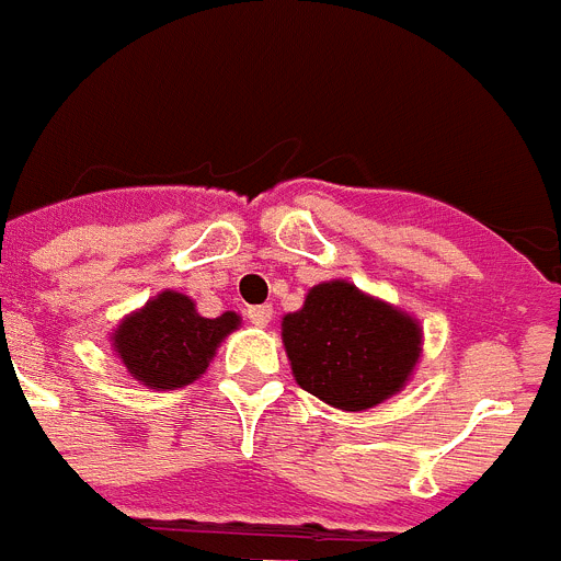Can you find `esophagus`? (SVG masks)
I'll return each instance as SVG.
<instances>
[{
  "label": "esophagus",
  "mask_w": 561,
  "mask_h": 561,
  "mask_svg": "<svg viewBox=\"0 0 561 561\" xmlns=\"http://www.w3.org/2000/svg\"><path fill=\"white\" fill-rule=\"evenodd\" d=\"M247 318L254 323V327H266L272 321V307L270 304H261V307H249Z\"/></svg>",
  "instance_id": "esophagus-1"
}]
</instances>
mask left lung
Here are the masks:
<instances>
[{"label":"left lung","mask_w":561,"mask_h":561,"mask_svg":"<svg viewBox=\"0 0 561 561\" xmlns=\"http://www.w3.org/2000/svg\"><path fill=\"white\" fill-rule=\"evenodd\" d=\"M291 375L337 410H369L396 396L421 353L410 314L375 300L346 280L309 289L300 312L284 318Z\"/></svg>","instance_id":"left-lung-1"}]
</instances>
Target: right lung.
Listing matches in <instances>:
<instances>
[{"instance_id": "add662e5", "label": "right lung", "mask_w": 561, "mask_h": 561, "mask_svg": "<svg viewBox=\"0 0 561 561\" xmlns=\"http://www.w3.org/2000/svg\"><path fill=\"white\" fill-rule=\"evenodd\" d=\"M238 323L240 318L234 312L203 318L192 298L180 291H163L119 323L114 332V353L146 387L174 390L206 373L217 344L231 330H238Z\"/></svg>"}]
</instances>
